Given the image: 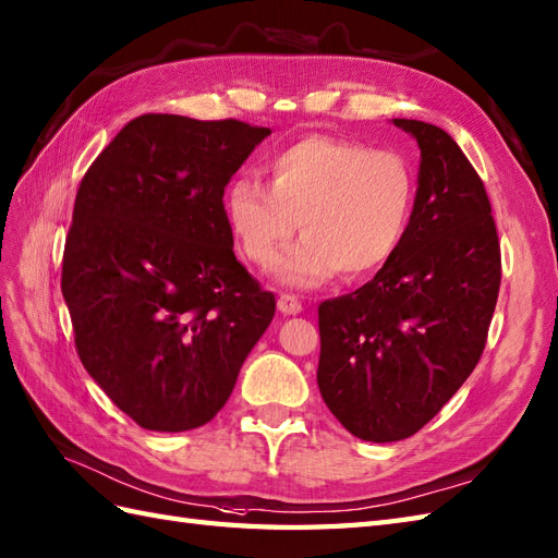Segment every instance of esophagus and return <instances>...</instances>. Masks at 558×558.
<instances>
[{"instance_id": "obj_1", "label": "esophagus", "mask_w": 558, "mask_h": 558, "mask_svg": "<svg viewBox=\"0 0 558 558\" xmlns=\"http://www.w3.org/2000/svg\"><path fill=\"white\" fill-rule=\"evenodd\" d=\"M278 308L282 311L284 316H296V314H302V302L296 300L294 294H280L278 296Z\"/></svg>"}]
</instances>
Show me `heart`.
Returning <instances> with one entry per match:
<instances>
[{
  "label": "heart",
  "mask_w": 558,
  "mask_h": 558,
  "mask_svg": "<svg viewBox=\"0 0 558 558\" xmlns=\"http://www.w3.org/2000/svg\"><path fill=\"white\" fill-rule=\"evenodd\" d=\"M268 185L238 178L223 192V218L240 254L270 268L296 226L304 238L276 276L290 288H318L342 274H373L404 240L411 218V166L395 151L354 140L306 135L268 161Z\"/></svg>",
  "instance_id": "b5f03b06"
}]
</instances>
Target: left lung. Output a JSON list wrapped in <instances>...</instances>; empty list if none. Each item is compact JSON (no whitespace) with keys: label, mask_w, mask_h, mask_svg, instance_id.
Masks as SVG:
<instances>
[{"label":"left lung","mask_w":558,"mask_h":558,"mask_svg":"<svg viewBox=\"0 0 558 558\" xmlns=\"http://www.w3.org/2000/svg\"><path fill=\"white\" fill-rule=\"evenodd\" d=\"M418 142V190L397 252L364 288L318 306V390L366 442L437 416L485 349L501 282L481 175L442 128L392 119Z\"/></svg>","instance_id":"left-lung-1"}]
</instances>
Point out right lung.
<instances>
[{
    "label": "right lung",
    "mask_w": 558,
    "mask_h": 558,
    "mask_svg": "<svg viewBox=\"0 0 558 558\" xmlns=\"http://www.w3.org/2000/svg\"><path fill=\"white\" fill-rule=\"evenodd\" d=\"M270 128L145 113L87 168L61 292L85 371L140 427L223 409L276 314L232 252L223 192Z\"/></svg>",
    "instance_id": "obj_1"
}]
</instances>
